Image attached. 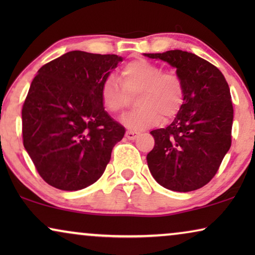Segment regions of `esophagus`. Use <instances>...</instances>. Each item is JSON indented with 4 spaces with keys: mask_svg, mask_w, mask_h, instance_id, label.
Here are the masks:
<instances>
[{
    "mask_svg": "<svg viewBox=\"0 0 255 255\" xmlns=\"http://www.w3.org/2000/svg\"><path fill=\"white\" fill-rule=\"evenodd\" d=\"M125 137H127L128 140H133V139H135V138L138 137V132L128 130L127 133H125Z\"/></svg>",
    "mask_w": 255,
    "mask_h": 255,
    "instance_id": "34e87169",
    "label": "esophagus"
}]
</instances>
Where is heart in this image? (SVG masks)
Here are the masks:
<instances>
[{"label": "heart", "instance_id": "1", "mask_svg": "<svg viewBox=\"0 0 255 255\" xmlns=\"http://www.w3.org/2000/svg\"><path fill=\"white\" fill-rule=\"evenodd\" d=\"M162 72L160 66L145 59L128 62L121 72L123 87L114 78L106 79L101 86L103 107L117 114L127 104L128 94H137V109L121 118L122 124L132 130H144L174 117L183 103V83L174 73Z\"/></svg>", "mask_w": 255, "mask_h": 255}]
</instances>
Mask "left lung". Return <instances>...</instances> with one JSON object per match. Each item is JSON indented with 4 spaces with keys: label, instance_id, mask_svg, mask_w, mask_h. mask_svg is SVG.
<instances>
[{
    "label": "left lung",
    "instance_id": "obj_1",
    "mask_svg": "<svg viewBox=\"0 0 255 255\" xmlns=\"http://www.w3.org/2000/svg\"><path fill=\"white\" fill-rule=\"evenodd\" d=\"M144 55L175 68L184 88L174 121L151 131L154 147L146 156L149 172L166 189H200L215 176L231 146L233 107L228 82L217 67L189 52Z\"/></svg>",
    "mask_w": 255,
    "mask_h": 255
}]
</instances>
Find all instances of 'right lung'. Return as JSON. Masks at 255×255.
<instances>
[{"mask_svg": "<svg viewBox=\"0 0 255 255\" xmlns=\"http://www.w3.org/2000/svg\"><path fill=\"white\" fill-rule=\"evenodd\" d=\"M123 58L71 51L44 65L23 104V144L45 182L87 188L102 176L125 128L104 110L100 90Z\"/></svg>", "mask_w": 255, "mask_h": 255, "instance_id": "add662e5", "label": "right lung"}]
</instances>
